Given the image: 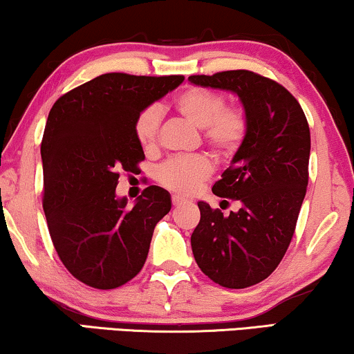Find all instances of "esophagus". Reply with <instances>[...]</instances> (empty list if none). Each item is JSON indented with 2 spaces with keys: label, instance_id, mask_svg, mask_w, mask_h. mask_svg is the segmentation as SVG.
Listing matches in <instances>:
<instances>
[{
  "label": "esophagus",
  "instance_id": "esophagus-1",
  "mask_svg": "<svg viewBox=\"0 0 354 354\" xmlns=\"http://www.w3.org/2000/svg\"><path fill=\"white\" fill-rule=\"evenodd\" d=\"M182 203H185V198H182L178 195H172V205L174 206H180Z\"/></svg>",
  "mask_w": 354,
  "mask_h": 354
}]
</instances>
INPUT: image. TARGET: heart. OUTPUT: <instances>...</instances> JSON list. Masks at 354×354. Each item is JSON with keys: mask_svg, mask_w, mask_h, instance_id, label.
Returning a JSON list of instances; mask_svg holds the SVG:
<instances>
[{"mask_svg": "<svg viewBox=\"0 0 354 354\" xmlns=\"http://www.w3.org/2000/svg\"><path fill=\"white\" fill-rule=\"evenodd\" d=\"M174 109L187 122L201 129V140L221 159H229L239 151L248 133V118L239 106H225L224 95L205 86H188L174 100ZM161 109L148 106L135 120V137L143 149L156 148ZM212 174L206 156L174 158L158 169V180L169 190L195 192Z\"/></svg>", "mask_w": 354, "mask_h": 354, "instance_id": "1", "label": "heart"}]
</instances>
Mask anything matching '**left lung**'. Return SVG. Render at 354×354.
I'll return each mask as SVG.
<instances>
[{"instance_id": "obj_1", "label": "left lung", "mask_w": 354, "mask_h": 354, "mask_svg": "<svg viewBox=\"0 0 354 354\" xmlns=\"http://www.w3.org/2000/svg\"><path fill=\"white\" fill-rule=\"evenodd\" d=\"M195 85L239 95L248 133L232 164L212 187L240 201L224 216L200 201V224L192 234L198 268L225 288H246L268 279L287 253L309 178L311 133L301 106L272 79L239 69L190 75Z\"/></svg>"}]
</instances>
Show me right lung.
<instances>
[{
    "instance_id": "right-lung-1",
    "label": "right lung",
    "mask_w": 354,
    "mask_h": 354,
    "mask_svg": "<svg viewBox=\"0 0 354 354\" xmlns=\"http://www.w3.org/2000/svg\"><path fill=\"white\" fill-rule=\"evenodd\" d=\"M183 82V75L111 72L57 98L41 140L43 211L57 256L82 283L113 290L147 261L154 227L171 196L149 185L132 207L115 198L120 171L145 159L135 137L142 111Z\"/></svg>"
}]
</instances>
